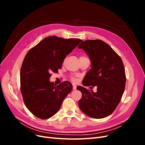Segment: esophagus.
Instances as JSON below:
<instances>
[{"instance_id":"esophagus-1","label":"esophagus","mask_w":145,"mask_h":145,"mask_svg":"<svg viewBox=\"0 0 145 145\" xmlns=\"http://www.w3.org/2000/svg\"><path fill=\"white\" fill-rule=\"evenodd\" d=\"M73 90H76V86L75 85H73Z\"/></svg>"}]
</instances>
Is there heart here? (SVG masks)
<instances>
[{
  "mask_svg": "<svg viewBox=\"0 0 145 145\" xmlns=\"http://www.w3.org/2000/svg\"><path fill=\"white\" fill-rule=\"evenodd\" d=\"M72 80H73V82H76V81L78 80L77 78H75V77H73V78H72Z\"/></svg>",
  "mask_w": 145,
  "mask_h": 145,
  "instance_id": "1",
  "label": "heart"
}]
</instances>
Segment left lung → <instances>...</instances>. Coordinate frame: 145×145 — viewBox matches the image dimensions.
<instances>
[{
    "label": "left lung",
    "mask_w": 145,
    "mask_h": 145,
    "mask_svg": "<svg viewBox=\"0 0 145 145\" xmlns=\"http://www.w3.org/2000/svg\"><path fill=\"white\" fill-rule=\"evenodd\" d=\"M82 49L91 61V69L87 72L82 85L97 86V92L78 86L82 96L79 101L80 109L88 116L101 119L114 112L123 94L126 74L120 57L101 40H87L82 42Z\"/></svg>",
    "instance_id": "8db88e82"
}]
</instances>
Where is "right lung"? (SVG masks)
Wrapping results in <instances>:
<instances>
[{
    "label": "right lung",
    "mask_w": 145,
    "mask_h": 145,
    "mask_svg": "<svg viewBox=\"0 0 145 145\" xmlns=\"http://www.w3.org/2000/svg\"><path fill=\"white\" fill-rule=\"evenodd\" d=\"M82 41L49 36L27 53L20 72V90L26 108L37 118L46 119L55 115L72 91L71 82L56 85L49 78L50 73L57 72L66 55Z\"/></svg>",
    "instance_id": "add662e5"
}]
</instances>
